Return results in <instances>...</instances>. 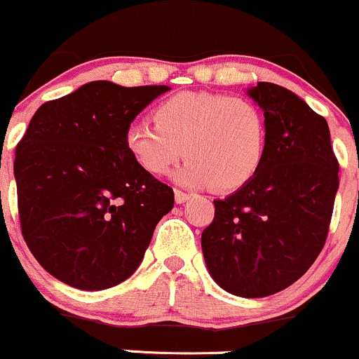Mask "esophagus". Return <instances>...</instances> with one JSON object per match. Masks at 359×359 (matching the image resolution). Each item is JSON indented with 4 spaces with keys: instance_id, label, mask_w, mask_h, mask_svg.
Returning a JSON list of instances; mask_svg holds the SVG:
<instances>
[{
    "instance_id": "1",
    "label": "esophagus",
    "mask_w": 359,
    "mask_h": 359,
    "mask_svg": "<svg viewBox=\"0 0 359 359\" xmlns=\"http://www.w3.org/2000/svg\"><path fill=\"white\" fill-rule=\"evenodd\" d=\"M189 194L187 193H184V191H179V189H175V203L177 205H182V203H186L187 200H189Z\"/></svg>"
}]
</instances>
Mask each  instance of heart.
<instances>
[{"label": "heart", "instance_id": "1", "mask_svg": "<svg viewBox=\"0 0 359 359\" xmlns=\"http://www.w3.org/2000/svg\"><path fill=\"white\" fill-rule=\"evenodd\" d=\"M154 123L135 121L125 149L149 175H163L186 154L173 179L186 187L234 191L262 166L267 125L262 111L243 97L180 92L158 104Z\"/></svg>", "mask_w": 359, "mask_h": 359}]
</instances>
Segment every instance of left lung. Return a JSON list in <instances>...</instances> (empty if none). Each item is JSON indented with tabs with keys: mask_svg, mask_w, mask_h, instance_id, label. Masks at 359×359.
<instances>
[{
	"mask_svg": "<svg viewBox=\"0 0 359 359\" xmlns=\"http://www.w3.org/2000/svg\"><path fill=\"white\" fill-rule=\"evenodd\" d=\"M264 111L267 147L257 175L224 200L203 231L206 269L220 288L260 299L295 283L327 241L339 163L330 130L299 95L274 83L247 90Z\"/></svg>",
	"mask_w": 359,
	"mask_h": 359,
	"instance_id": "8db88e82",
	"label": "left lung"
}]
</instances>
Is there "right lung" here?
<instances>
[{"label":"right lung","instance_id":"add662e5","mask_svg":"<svg viewBox=\"0 0 359 359\" xmlns=\"http://www.w3.org/2000/svg\"><path fill=\"white\" fill-rule=\"evenodd\" d=\"M170 86L90 81L45 102L15 151L22 236L34 259L69 287L106 290L140 266L173 191L125 149L137 114Z\"/></svg>","mask_w":359,"mask_h":359}]
</instances>
